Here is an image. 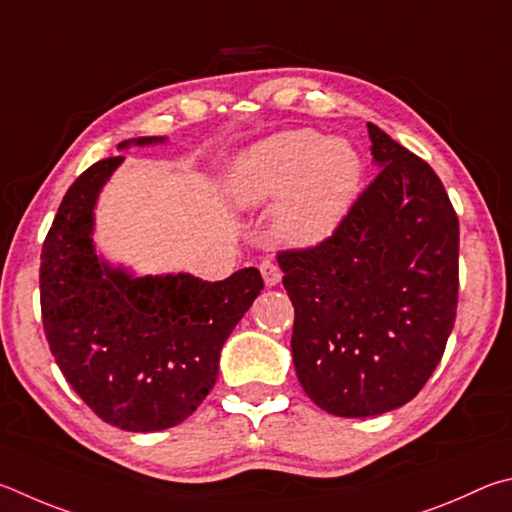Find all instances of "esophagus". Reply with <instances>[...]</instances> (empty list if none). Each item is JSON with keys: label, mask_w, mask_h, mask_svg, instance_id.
Segmentation results:
<instances>
[{"label": "esophagus", "mask_w": 512, "mask_h": 512, "mask_svg": "<svg viewBox=\"0 0 512 512\" xmlns=\"http://www.w3.org/2000/svg\"><path fill=\"white\" fill-rule=\"evenodd\" d=\"M261 274H263V281H265L267 288H274V285H279L281 276H283L281 270H279V265H274L272 261L261 263Z\"/></svg>", "instance_id": "34e87169"}]
</instances>
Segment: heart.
<instances>
[{"label": "heart", "instance_id": "b5f03b06", "mask_svg": "<svg viewBox=\"0 0 512 512\" xmlns=\"http://www.w3.org/2000/svg\"><path fill=\"white\" fill-rule=\"evenodd\" d=\"M362 157L351 141L315 130L270 134L233 159L229 200L238 209L272 204V233L285 245L315 247L342 227L362 184Z\"/></svg>", "mask_w": 512, "mask_h": 512}]
</instances>
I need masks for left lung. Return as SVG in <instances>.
<instances>
[{"instance_id":"8db88e82","label":"left lung","mask_w":512,"mask_h":512,"mask_svg":"<svg viewBox=\"0 0 512 512\" xmlns=\"http://www.w3.org/2000/svg\"><path fill=\"white\" fill-rule=\"evenodd\" d=\"M380 168L333 236L281 251L292 362L328 414L407 405L441 362L459 294V218L432 166L369 123Z\"/></svg>"}]
</instances>
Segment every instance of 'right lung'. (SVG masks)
I'll return each instance as SVG.
<instances>
[{
	"label": "right lung",
	"mask_w": 512,
	"mask_h": 512,
	"mask_svg": "<svg viewBox=\"0 0 512 512\" xmlns=\"http://www.w3.org/2000/svg\"><path fill=\"white\" fill-rule=\"evenodd\" d=\"M121 164V155L96 161L62 197L42 247V324L62 375L98 418L125 432H161L209 396L222 346L263 279L256 267L215 283L188 272L137 276L98 254L94 209Z\"/></svg>",
	"instance_id": "obj_1"
}]
</instances>
